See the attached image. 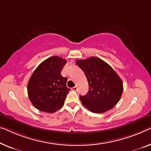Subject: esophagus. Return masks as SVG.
Here are the masks:
<instances>
[{
	"label": "esophagus",
	"instance_id": "obj_1",
	"mask_svg": "<svg viewBox=\"0 0 151 151\" xmlns=\"http://www.w3.org/2000/svg\"><path fill=\"white\" fill-rule=\"evenodd\" d=\"M71 89L73 90V91H77V89H78V88H77V87L76 86H75V87H72L71 88Z\"/></svg>",
	"mask_w": 151,
	"mask_h": 151
}]
</instances>
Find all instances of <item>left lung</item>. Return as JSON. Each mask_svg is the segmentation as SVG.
Returning <instances> with one entry per match:
<instances>
[{"label":"left lung","mask_w":151,"mask_h":151,"mask_svg":"<svg viewBox=\"0 0 151 151\" xmlns=\"http://www.w3.org/2000/svg\"><path fill=\"white\" fill-rule=\"evenodd\" d=\"M76 64L84 72L89 83V91L85 96H80L83 106L95 113L112 109L120 100L123 90L122 80L116 72L96 57L78 60Z\"/></svg>","instance_id":"8db88e82"}]
</instances>
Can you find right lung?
<instances>
[{
	"instance_id": "obj_1",
	"label": "right lung",
	"mask_w": 151,
	"mask_h": 151,
	"mask_svg": "<svg viewBox=\"0 0 151 151\" xmlns=\"http://www.w3.org/2000/svg\"><path fill=\"white\" fill-rule=\"evenodd\" d=\"M65 59L58 57L47 58L39 65L28 83V94L36 109L49 113L63 106L70 90L66 86L67 78L61 71L66 64Z\"/></svg>"
}]
</instances>
